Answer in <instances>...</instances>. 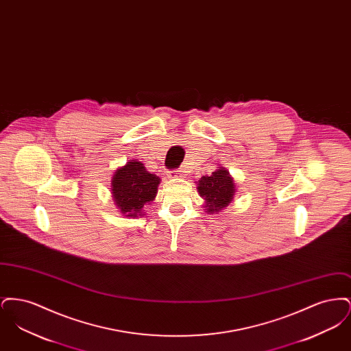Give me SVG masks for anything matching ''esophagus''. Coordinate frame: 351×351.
I'll use <instances>...</instances> for the list:
<instances>
[{
  "mask_svg": "<svg viewBox=\"0 0 351 351\" xmlns=\"http://www.w3.org/2000/svg\"><path fill=\"white\" fill-rule=\"evenodd\" d=\"M168 176H169V178H182V176H183V171H182V169H175V171L169 172Z\"/></svg>",
  "mask_w": 351,
  "mask_h": 351,
  "instance_id": "34e87169",
  "label": "esophagus"
}]
</instances>
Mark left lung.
<instances>
[{
	"mask_svg": "<svg viewBox=\"0 0 351 351\" xmlns=\"http://www.w3.org/2000/svg\"><path fill=\"white\" fill-rule=\"evenodd\" d=\"M197 189L201 197L206 200L205 210L210 215L228 206L235 192L233 179L225 168H218L210 176H202Z\"/></svg>",
	"mask_w": 351,
	"mask_h": 351,
	"instance_id": "obj_1",
	"label": "left lung"
}]
</instances>
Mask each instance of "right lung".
Masks as SVG:
<instances>
[{
	"label": "right lung",
	"instance_id": "obj_1",
	"mask_svg": "<svg viewBox=\"0 0 351 351\" xmlns=\"http://www.w3.org/2000/svg\"><path fill=\"white\" fill-rule=\"evenodd\" d=\"M160 179L146 171L141 162H128L116 171L112 180L114 201L122 215L138 217L141 209L155 199Z\"/></svg>",
	"mask_w": 351,
	"mask_h": 351
}]
</instances>
